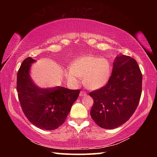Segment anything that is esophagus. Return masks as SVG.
<instances>
[{
  "mask_svg": "<svg viewBox=\"0 0 157 157\" xmlns=\"http://www.w3.org/2000/svg\"><path fill=\"white\" fill-rule=\"evenodd\" d=\"M87 94L84 91H81L80 94H79V96H86Z\"/></svg>",
  "mask_w": 157,
  "mask_h": 157,
  "instance_id": "esophagus-1",
  "label": "esophagus"
}]
</instances>
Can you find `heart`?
Instances as JSON below:
<instances>
[{
    "mask_svg": "<svg viewBox=\"0 0 157 157\" xmlns=\"http://www.w3.org/2000/svg\"><path fill=\"white\" fill-rule=\"evenodd\" d=\"M111 66L105 58L84 55L73 61L66 71V77L69 81L77 84L79 78H82L87 88L99 89L106 84L110 78Z\"/></svg>",
    "mask_w": 157,
    "mask_h": 157,
    "instance_id": "1",
    "label": "heart"
}]
</instances>
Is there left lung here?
<instances>
[{
    "instance_id": "left-lung-1",
    "label": "left lung",
    "mask_w": 157,
    "mask_h": 157,
    "mask_svg": "<svg viewBox=\"0 0 157 157\" xmlns=\"http://www.w3.org/2000/svg\"><path fill=\"white\" fill-rule=\"evenodd\" d=\"M141 92L142 73L136 61L118 55L107 84L89 93L94 100L90 112L92 119L104 129L122 125L136 111Z\"/></svg>"
}]
</instances>
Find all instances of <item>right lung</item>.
<instances>
[{
    "label": "right lung",
    "instance_id": "1",
    "mask_svg": "<svg viewBox=\"0 0 157 157\" xmlns=\"http://www.w3.org/2000/svg\"><path fill=\"white\" fill-rule=\"evenodd\" d=\"M31 57L23 60L17 73V89L26 118L34 125L46 130L56 129L64 123L80 90L62 86L41 89L30 77Z\"/></svg>",
    "mask_w": 157,
    "mask_h": 157
}]
</instances>
